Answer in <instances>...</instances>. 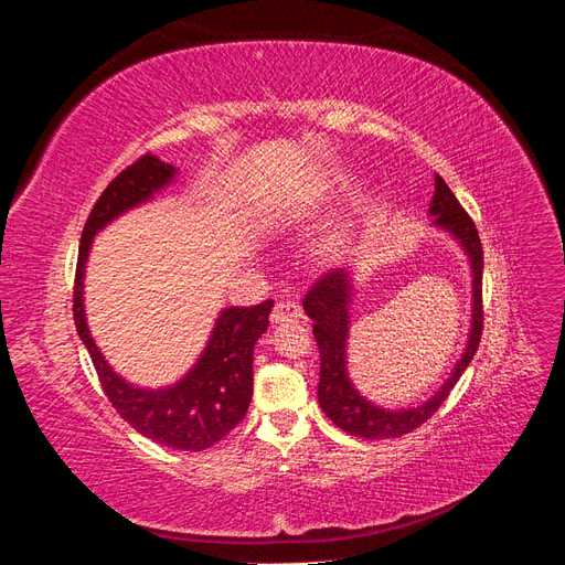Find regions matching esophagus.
<instances>
[{"instance_id": "obj_1", "label": "esophagus", "mask_w": 565, "mask_h": 565, "mask_svg": "<svg viewBox=\"0 0 565 565\" xmlns=\"http://www.w3.org/2000/svg\"><path fill=\"white\" fill-rule=\"evenodd\" d=\"M301 316H303V311L297 301H278L276 306H273L270 320L273 322H295Z\"/></svg>"}]
</instances>
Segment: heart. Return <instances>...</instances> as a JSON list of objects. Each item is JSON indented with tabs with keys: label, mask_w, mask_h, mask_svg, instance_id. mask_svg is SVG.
I'll list each match as a JSON object with an SVG mask.
<instances>
[{
	"label": "heart",
	"mask_w": 565,
	"mask_h": 565,
	"mask_svg": "<svg viewBox=\"0 0 565 565\" xmlns=\"http://www.w3.org/2000/svg\"><path fill=\"white\" fill-rule=\"evenodd\" d=\"M337 245H339V241H332V243H330V247H337Z\"/></svg>",
	"instance_id": "1"
}]
</instances>
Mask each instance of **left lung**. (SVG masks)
Listing matches in <instances>:
<instances>
[{"instance_id": "obj_1", "label": "left lung", "mask_w": 565, "mask_h": 565, "mask_svg": "<svg viewBox=\"0 0 565 565\" xmlns=\"http://www.w3.org/2000/svg\"><path fill=\"white\" fill-rule=\"evenodd\" d=\"M429 214L436 216L434 224L452 233L465 247L473 270V313L467 349L461 353L448 382L434 396L407 409H384L372 405L358 393L347 374V337H349V299L351 278L349 270L334 268L320 276L303 297V311L313 320V337L320 351V382L318 403L339 429L358 438H398L429 419L436 409L446 403L452 386L459 382L461 372L471 363V358L481 344L483 334V245L478 237L476 224L465 207L457 202L448 183L436 177V193Z\"/></svg>"}]
</instances>
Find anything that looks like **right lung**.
Returning <instances> with one entry per match:
<instances>
[{"label": "right lung", "instance_id": "right-lung-1", "mask_svg": "<svg viewBox=\"0 0 565 565\" xmlns=\"http://www.w3.org/2000/svg\"><path fill=\"white\" fill-rule=\"evenodd\" d=\"M174 174L177 169L172 164L146 152L122 169L100 193L79 241L73 318L77 334L92 355L98 382L119 417L160 446L200 452L228 436L247 415L254 386V344L268 328L273 299L256 306H231V309L221 311L210 344L198 358L195 367L179 384L158 391L136 388L122 377H117L94 344L82 306L84 264H87L94 235L122 212L150 200L152 193H158L174 179Z\"/></svg>", "mask_w": 565, "mask_h": 565}]
</instances>
